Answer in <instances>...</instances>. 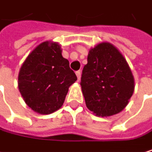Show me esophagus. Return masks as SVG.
<instances>
[{
	"mask_svg": "<svg viewBox=\"0 0 152 152\" xmlns=\"http://www.w3.org/2000/svg\"><path fill=\"white\" fill-rule=\"evenodd\" d=\"M75 75H77V79H78V81H79V80H80V78H81V71H80V70L77 71V72H75Z\"/></svg>",
	"mask_w": 152,
	"mask_h": 152,
	"instance_id": "34e87169",
	"label": "esophagus"
}]
</instances>
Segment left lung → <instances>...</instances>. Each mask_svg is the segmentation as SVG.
I'll use <instances>...</instances> for the list:
<instances>
[{
    "label": "left lung",
    "instance_id": "1",
    "mask_svg": "<svg viewBox=\"0 0 152 152\" xmlns=\"http://www.w3.org/2000/svg\"><path fill=\"white\" fill-rule=\"evenodd\" d=\"M80 85L86 107L99 117L122 111L134 89V77L126 60L109 42L99 43L90 50Z\"/></svg>",
    "mask_w": 152,
    "mask_h": 152
}]
</instances>
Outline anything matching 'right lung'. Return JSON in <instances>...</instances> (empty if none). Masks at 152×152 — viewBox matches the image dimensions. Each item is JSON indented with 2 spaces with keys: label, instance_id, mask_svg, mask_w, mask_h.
<instances>
[{
  "label": "right lung",
  "instance_id": "obj_1",
  "mask_svg": "<svg viewBox=\"0 0 152 152\" xmlns=\"http://www.w3.org/2000/svg\"><path fill=\"white\" fill-rule=\"evenodd\" d=\"M77 80L62 57L60 46L44 42L26 58L18 74V89L25 102L40 114H50L63 104L68 87Z\"/></svg>",
  "mask_w": 152,
  "mask_h": 152
}]
</instances>
